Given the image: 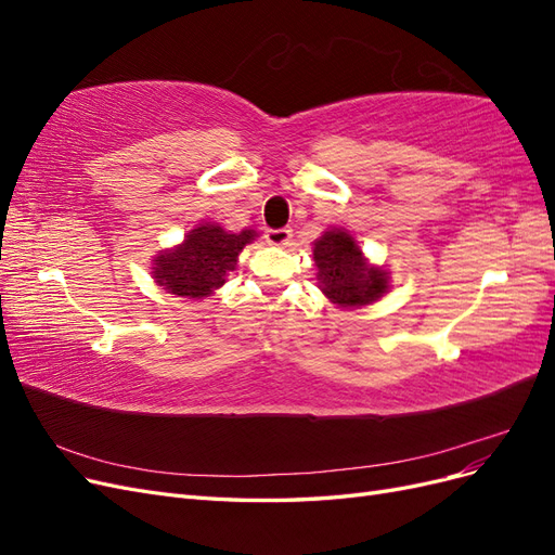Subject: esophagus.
Listing matches in <instances>:
<instances>
[{"label": "esophagus", "instance_id": "34e87169", "mask_svg": "<svg viewBox=\"0 0 555 555\" xmlns=\"http://www.w3.org/2000/svg\"><path fill=\"white\" fill-rule=\"evenodd\" d=\"M263 238L271 245H287L292 241V229H266Z\"/></svg>", "mask_w": 555, "mask_h": 555}]
</instances>
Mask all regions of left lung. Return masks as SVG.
Segmentation results:
<instances>
[{"label":"left lung","mask_w":555,"mask_h":555,"mask_svg":"<svg viewBox=\"0 0 555 555\" xmlns=\"http://www.w3.org/2000/svg\"><path fill=\"white\" fill-rule=\"evenodd\" d=\"M317 287L333 306L357 310L389 294L391 273L371 263L359 241L345 227H331L312 243Z\"/></svg>","instance_id":"1"}]
</instances>
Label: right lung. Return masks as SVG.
<instances>
[{
    "mask_svg": "<svg viewBox=\"0 0 555 555\" xmlns=\"http://www.w3.org/2000/svg\"><path fill=\"white\" fill-rule=\"evenodd\" d=\"M257 236L255 229L233 233L217 222H198L180 245L159 249L153 257V280L169 294L206 298L236 271L243 247Z\"/></svg>",
    "mask_w": 555,
    "mask_h": 555,
    "instance_id": "1",
    "label": "right lung"
}]
</instances>
